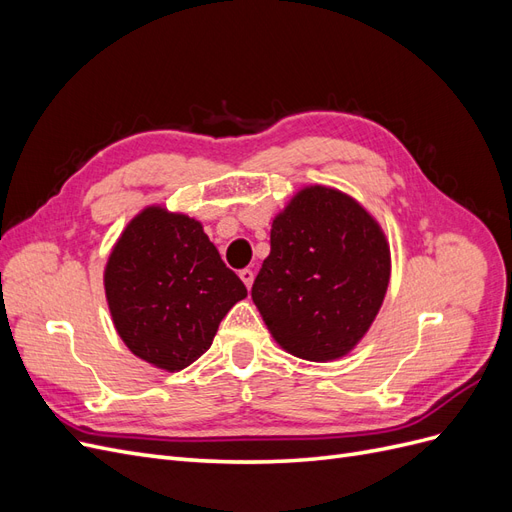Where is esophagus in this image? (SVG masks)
<instances>
[{"instance_id":"34e87169","label":"esophagus","mask_w":512,"mask_h":512,"mask_svg":"<svg viewBox=\"0 0 512 512\" xmlns=\"http://www.w3.org/2000/svg\"><path fill=\"white\" fill-rule=\"evenodd\" d=\"M239 277L243 280L245 288L250 290V288H252V284H254V271H252V269H243V271L239 273Z\"/></svg>"}]
</instances>
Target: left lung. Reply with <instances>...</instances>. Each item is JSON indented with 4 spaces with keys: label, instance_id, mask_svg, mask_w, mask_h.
<instances>
[{
    "label": "left lung",
    "instance_id": "1",
    "mask_svg": "<svg viewBox=\"0 0 512 512\" xmlns=\"http://www.w3.org/2000/svg\"><path fill=\"white\" fill-rule=\"evenodd\" d=\"M391 282V247L359 200L305 185L271 224L252 299L280 348L329 363L356 348Z\"/></svg>",
    "mask_w": 512,
    "mask_h": 512
}]
</instances>
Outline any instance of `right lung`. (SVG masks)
I'll use <instances>...</instances> for the list:
<instances>
[{
	"label": "right lung",
	"instance_id": "add662e5",
	"mask_svg": "<svg viewBox=\"0 0 512 512\" xmlns=\"http://www.w3.org/2000/svg\"><path fill=\"white\" fill-rule=\"evenodd\" d=\"M104 292L123 344L164 371L205 354L230 307L247 297L203 224L164 205L145 207L123 228L106 260Z\"/></svg>",
	"mask_w": 512,
	"mask_h": 512
}]
</instances>
